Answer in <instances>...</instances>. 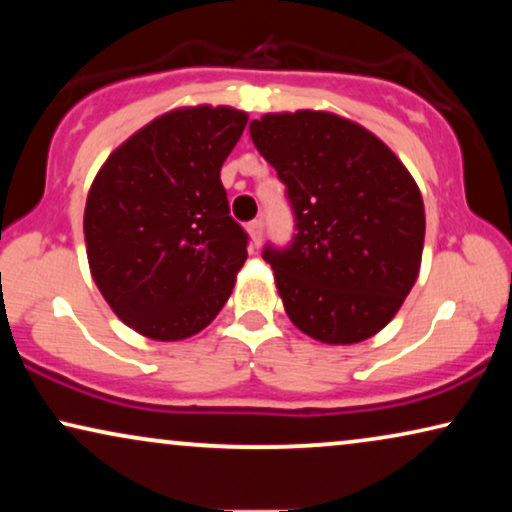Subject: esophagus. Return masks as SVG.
I'll return each mask as SVG.
<instances>
[{
    "label": "esophagus",
    "mask_w": 512,
    "mask_h": 512,
    "mask_svg": "<svg viewBox=\"0 0 512 512\" xmlns=\"http://www.w3.org/2000/svg\"><path fill=\"white\" fill-rule=\"evenodd\" d=\"M247 230H249L251 244H254V247H258V244H261V240H263V221L261 219H254L247 226Z\"/></svg>",
    "instance_id": "esophagus-1"
}]
</instances>
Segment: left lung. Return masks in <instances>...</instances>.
<instances>
[{"label": "left lung", "mask_w": 512, "mask_h": 512, "mask_svg": "<svg viewBox=\"0 0 512 512\" xmlns=\"http://www.w3.org/2000/svg\"><path fill=\"white\" fill-rule=\"evenodd\" d=\"M249 132L296 214L291 247L263 251L293 326L324 345L373 338L422 265L424 200L408 167L331 111L265 114Z\"/></svg>", "instance_id": "left-lung-1"}]
</instances>
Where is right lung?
I'll use <instances>...</instances> for the list:
<instances>
[{
    "instance_id": "add662e5",
    "label": "right lung",
    "mask_w": 512,
    "mask_h": 512,
    "mask_svg": "<svg viewBox=\"0 0 512 512\" xmlns=\"http://www.w3.org/2000/svg\"><path fill=\"white\" fill-rule=\"evenodd\" d=\"M249 116L233 107L172 109L125 139L88 191L90 275L125 326L177 342L214 321L247 261L221 165Z\"/></svg>"
}]
</instances>
